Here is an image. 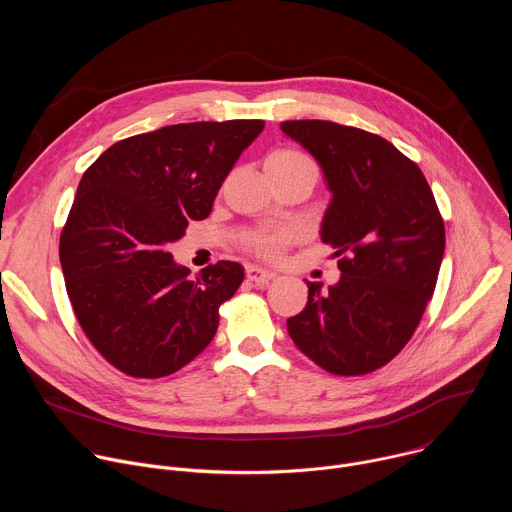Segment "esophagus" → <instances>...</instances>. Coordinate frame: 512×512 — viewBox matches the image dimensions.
<instances>
[{
	"label": "esophagus",
	"instance_id": "obj_1",
	"mask_svg": "<svg viewBox=\"0 0 512 512\" xmlns=\"http://www.w3.org/2000/svg\"><path fill=\"white\" fill-rule=\"evenodd\" d=\"M275 277V273H271V271H265V269H261V267H255V265H249L247 267V279L249 281H253L255 285H267L271 279Z\"/></svg>",
	"mask_w": 512,
	"mask_h": 512
}]
</instances>
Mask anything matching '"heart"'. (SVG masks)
I'll list each match as a JSON object with an SVG mask.
<instances>
[{
    "mask_svg": "<svg viewBox=\"0 0 512 512\" xmlns=\"http://www.w3.org/2000/svg\"><path fill=\"white\" fill-rule=\"evenodd\" d=\"M265 166H271V168H277V170H312V172L318 174L316 162L306 152L296 150V148L275 150L267 158ZM294 237H296V233L291 229H261V231L247 233L241 239V245H243L245 251L253 253L255 257L275 259L285 245L294 241Z\"/></svg>",
    "mask_w": 512,
    "mask_h": 512,
    "instance_id": "obj_1",
    "label": "heart"
}]
</instances>
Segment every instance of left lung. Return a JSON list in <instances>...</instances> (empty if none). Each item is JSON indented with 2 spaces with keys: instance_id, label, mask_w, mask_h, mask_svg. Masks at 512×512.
<instances>
[{
  "instance_id": "1",
  "label": "left lung",
  "mask_w": 512,
  "mask_h": 512,
  "mask_svg": "<svg viewBox=\"0 0 512 512\" xmlns=\"http://www.w3.org/2000/svg\"><path fill=\"white\" fill-rule=\"evenodd\" d=\"M320 162L332 202L322 241L342 277L308 283L304 312L287 320L294 344L338 377L369 375L411 340L437 283L446 229L419 166L377 133L320 119L283 121Z\"/></svg>"
}]
</instances>
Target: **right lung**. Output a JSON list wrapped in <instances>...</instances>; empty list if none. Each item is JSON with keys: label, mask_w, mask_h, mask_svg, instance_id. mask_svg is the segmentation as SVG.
<instances>
[{"label": "right lung", "mask_w": 512, "mask_h": 512, "mask_svg": "<svg viewBox=\"0 0 512 512\" xmlns=\"http://www.w3.org/2000/svg\"><path fill=\"white\" fill-rule=\"evenodd\" d=\"M263 127L261 119L168 125L113 143L83 174L60 233V265L83 332L117 371L168 377L214 338L243 267L218 261L190 279L168 247L210 214Z\"/></svg>", "instance_id": "1"}]
</instances>
